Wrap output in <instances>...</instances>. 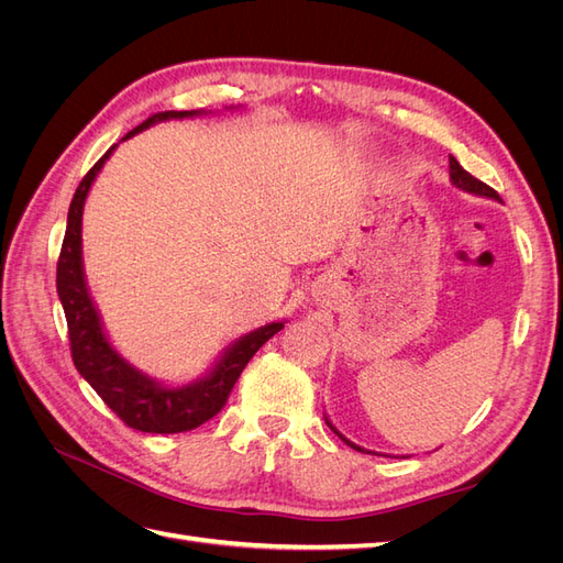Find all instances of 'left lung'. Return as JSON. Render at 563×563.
<instances>
[{
    "instance_id": "left-lung-1",
    "label": "left lung",
    "mask_w": 563,
    "mask_h": 563,
    "mask_svg": "<svg viewBox=\"0 0 563 563\" xmlns=\"http://www.w3.org/2000/svg\"><path fill=\"white\" fill-rule=\"evenodd\" d=\"M449 176H451V183L455 185V187H460V190H465V192H470V195H479V197H488V199H496V201H500V197H498V192L493 190V187H488L486 183H482V180H476L472 174H467L463 166L457 164V159L455 157H449ZM327 424L329 428L345 441L347 446H352L354 451H362V453H371V451H366V449H362V446H356V444H352L350 439H345L343 434H340L333 424H331V420L327 418Z\"/></svg>"
}]
</instances>
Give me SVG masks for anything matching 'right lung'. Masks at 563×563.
<instances>
[{"instance_id": "obj_1", "label": "right lung", "mask_w": 563, "mask_h": 563, "mask_svg": "<svg viewBox=\"0 0 563 563\" xmlns=\"http://www.w3.org/2000/svg\"><path fill=\"white\" fill-rule=\"evenodd\" d=\"M199 114L207 112H157L145 119L141 126L129 131L124 135V141L135 133L150 129L152 124L166 122V119H185ZM114 147L117 145H112L106 155L93 164L91 172L81 178L77 187L70 211H67L65 240L56 267V288L67 319V333H70L73 362L81 373V378L98 391V397L103 399L129 428L152 434L187 432L211 420L220 408L225 406L236 378H240V373L244 371L251 356L258 352L272 335L284 329V321L265 323V327L236 338L232 345L223 350L220 360L213 364L207 376L180 387H168L157 383L155 378L145 376L143 371L131 366L124 356L110 345V340L103 331V321H100V314L89 294L87 277H84L81 213L91 185L100 174V168L110 159Z\"/></svg>"}]
</instances>
